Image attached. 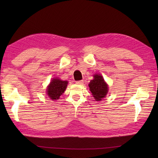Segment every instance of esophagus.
Instances as JSON below:
<instances>
[{
	"instance_id": "34e87169",
	"label": "esophagus",
	"mask_w": 158,
	"mask_h": 158,
	"mask_svg": "<svg viewBox=\"0 0 158 158\" xmlns=\"http://www.w3.org/2000/svg\"><path fill=\"white\" fill-rule=\"evenodd\" d=\"M83 83V81L81 80V81H76V84H78V85H82Z\"/></svg>"
}]
</instances>
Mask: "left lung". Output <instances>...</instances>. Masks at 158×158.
Returning <instances> with one entry per match:
<instances>
[{"label": "left lung", "mask_w": 158, "mask_h": 158, "mask_svg": "<svg viewBox=\"0 0 158 158\" xmlns=\"http://www.w3.org/2000/svg\"><path fill=\"white\" fill-rule=\"evenodd\" d=\"M89 88L96 101H100L106 96L109 91L108 85L100 74L94 75V79L89 83Z\"/></svg>", "instance_id": "left-lung-1"}]
</instances>
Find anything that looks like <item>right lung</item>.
I'll return each instance as SVG.
<instances>
[{
	"mask_svg": "<svg viewBox=\"0 0 158 158\" xmlns=\"http://www.w3.org/2000/svg\"><path fill=\"white\" fill-rule=\"evenodd\" d=\"M68 81H62L58 78H53L47 88V94L51 100H58L60 96L64 92Z\"/></svg>",
	"mask_w": 158,
	"mask_h": 158,
	"instance_id": "add662e5",
	"label": "right lung"
}]
</instances>
